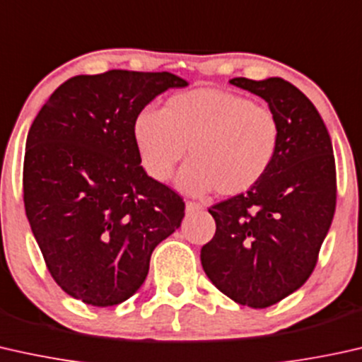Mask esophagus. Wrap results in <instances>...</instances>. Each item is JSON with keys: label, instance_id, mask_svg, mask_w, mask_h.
<instances>
[{"label": "esophagus", "instance_id": "1", "mask_svg": "<svg viewBox=\"0 0 362 362\" xmlns=\"http://www.w3.org/2000/svg\"><path fill=\"white\" fill-rule=\"evenodd\" d=\"M202 209H204V206H202V204H199V202H192V201L186 202V212L187 214L199 212V211H202Z\"/></svg>", "mask_w": 362, "mask_h": 362}]
</instances>
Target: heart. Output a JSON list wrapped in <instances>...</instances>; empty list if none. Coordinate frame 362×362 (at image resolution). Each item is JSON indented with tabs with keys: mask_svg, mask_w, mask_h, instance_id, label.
<instances>
[{
	"mask_svg": "<svg viewBox=\"0 0 362 362\" xmlns=\"http://www.w3.org/2000/svg\"><path fill=\"white\" fill-rule=\"evenodd\" d=\"M134 140L155 181L170 180L187 146L189 163L177 186L189 194L216 189L220 196H237L263 180L274 163L281 125L264 104L232 91L199 88L171 96L160 112H140Z\"/></svg>",
	"mask_w": 362,
	"mask_h": 362,
	"instance_id": "1",
	"label": "heart"
}]
</instances>
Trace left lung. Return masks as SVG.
I'll return each mask as SVG.
<instances>
[{
	"label": "left lung",
	"mask_w": 362,
	"mask_h": 362,
	"mask_svg": "<svg viewBox=\"0 0 362 362\" xmlns=\"http://www.w3.org/2000/svg\"><path fill=\"white\" fill-rule=\"evenodd\" d=\"M230 83L263 98L281 125L274 163L261 181L209 209L216 235L201 263L220 292L266 308L303 286L315 269L337 207L332 139L310 99L282 78Z\"/></svg>",
	"instance_id": "8db88e82"
}]
</instances>
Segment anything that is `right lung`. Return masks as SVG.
Masks as SVG:
<instances>
[{
    "mask_svg": "<svg viewBox=\"0 0 362 362\" xmlns=\"http://www.w3.org/2000/svg\"><path fill=\"white\" fill-rule=\"evenodd\" d=\"M187 81L168 71L109 70L60 85L30 125L25 216L54 281L94 307L144 284L155 246L181 225L185 202L140 165L135 117Z\"/></svg>",
    "mask_w": 362,
    "mask_h": 362,
    "instance_id": "obj_1",
    "label": "right lung"
}]
</instances>
